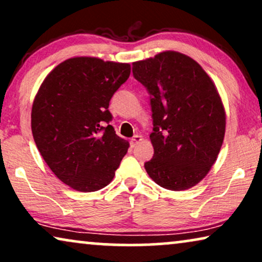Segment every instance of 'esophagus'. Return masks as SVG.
Masks as SVG:
<instances>
[{"label": "esophagus", "mask_w": 262, "mask_h": 262, "mask_svg": "<svg viewBox=\"0 0 262 262\" xmlns=\"http://www.w3.org/2000/svg\"><path fill=\"white\" fill-rule=\"evenodd\" d=\"M142 136L141 135H135L134 137L131 138V141H130V144H131V146H136L138 144L139 142H142Z\"/></svg>", "instance_id": "1"}]
</instances>
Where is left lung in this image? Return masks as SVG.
<instances>
[{"label": "left lung", "instance_id": "8db88e82", "mask_svg": "<svg viewBox=\"0 0 262 262\" xmlns=\"http://www.w3.org/2000/svg\"><path fill=\"white\" fill-rule=\"evenodd\" d=\"M132 73L148 91L152 112L146 173L170 191L193 187L223 144L225 111L216 85L194 59L175 51L132 63Z\"/></svg>", "mask_w": 262, "mask_h": 262}]
</instances>
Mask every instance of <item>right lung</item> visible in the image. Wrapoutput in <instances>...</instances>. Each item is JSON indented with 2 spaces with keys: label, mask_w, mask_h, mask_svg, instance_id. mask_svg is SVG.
<instances>
[{
  "label": "right lung",
  "mask_w": 262,
  "mask_h": 262,
  "mask_svg": "<svg viewBox=\"0 0 262 262\" xmlns=\"http://www.w3.org/2000/svg\"><path fill=\"white\" fill-rule=\"evenodd\" d=\"M130 73L127 63L75 57L58 64L35 95V144L53 174L76 191L108 185L127 152L128 142L110 125L108 106Z\"/></svg>",
  "instance_id": "1"
}]
</instances>
